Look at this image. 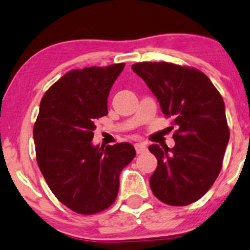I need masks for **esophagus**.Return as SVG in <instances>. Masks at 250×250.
Instances as JSON below:
<instances>
[{
    "mask_svg": "<svg viewBox=\"0 0 250 250\" xmlns=\"http://www.w3.org/2000/svg\"><path fill=\"white\" fill-rule=\"evenodd\" d=\"M135 150H136L137 154L145 153V151H147V145L145 142L135 143Z\"/></svg>",
    "mask_w": 250,
    "mask_h": 250,
    "instance_id": "obj_1",
    "label": "esophagus"
}]
</instances>
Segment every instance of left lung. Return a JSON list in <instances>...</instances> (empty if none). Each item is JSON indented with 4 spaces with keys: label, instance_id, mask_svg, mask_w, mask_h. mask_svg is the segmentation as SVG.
Returning <instances> with one entry per match:
<instances>
[{
    "label": "left lung",
    "instance_id": "8db88e82",
    "mask_svg": "<svg viewBox=\"0 0 250 250\" xmlns=\"http://www.w3.org/2000/svg\"><path fill=\"white\" fill-rule=\"evenodd\" d=\"M131 68L177 127L174 148L149 146L157 159L151 191L169 206L190 205L210 189L222 168L229 141L222 96L195 68L168 62H139Z\"/></svg>",
    "mask_w": 250,
    "mask_h": 250
}]
</instances>
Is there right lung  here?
Segmentation results:
<instances>
[{
	"label": "right lung",
	"mask_w": 250,
	"mask_h": 250,
	"mask_svg": "<svg viewBox=\"0 0 250 250\" xmlns=\"http://www.w3.org/2000/svg\"><path fill=\"white\" fill-rule=\"evenodd\" d=\"M125 63L71 70L42 97L34 125L36 160L50 190L65 207L90 215L116 200L120 173L136 151L128 142L93 146L95 121Z\"/></svg>",
	"instance_id": "add662e5"
}]
</instances>
